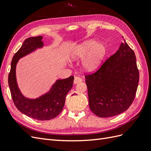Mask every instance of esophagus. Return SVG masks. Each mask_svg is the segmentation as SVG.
<instances>
[{
  "mask_svg": "<svg viewBox=\"0 0 151 151\" xmlns=\"http://www.w3.org/2000/svg\"><path fill=\"white\" fill-rule=\"evenodd\" d=\"M81 82H82V79L80 78L78 76H75V80H74V83L76 84L78 83H80Z\"/></svg>",
  "mask_w": 151,
  "mask_h": 151,
  "instance_id": "obj_1",
  "label": "esophagus"
}]
</instances>
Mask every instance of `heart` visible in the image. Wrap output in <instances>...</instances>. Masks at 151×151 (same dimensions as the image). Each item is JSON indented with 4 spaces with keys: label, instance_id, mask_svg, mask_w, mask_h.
<instances>
[{
    "label": "heart",
    "instance_id": "obj_1",
    "mask_svg": "<svg viewBox=\"0 0 151 151\" xmlns=\"http://www.w3.org/2000/svg\"><path fill=\"white\" fill-rule=\"evenodd\" d=\"M106 47L101 42L96 43L94 40H88L80 44L73 50L71 57L80 59L87 55L83 62L85 68L88 70L97 68L105 57Z\"/></svg>",
    "mask_w": 151,
    "mask_h": 151
}]
</instances>
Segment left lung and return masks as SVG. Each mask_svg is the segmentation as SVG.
<instances>
[{"mask_svg":"<svg viewBox=\"0 0 151 151\" xmlns=\"http://www.w3.org/2000/svg\"><path fill=\"white\" fill-rule=\"evenodd\" d=\"M91 110L100 117L126 111L134 101L139 82L136 56L124 40L97 71L85 75Z\"/></svg>","mask_w":151,"mask_h":151,"instance_id":"obj_1","label":"left lung"}]
</instances>
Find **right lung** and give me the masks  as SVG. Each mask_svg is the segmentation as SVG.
<instances>
[{
  "label": "right lung",
  "mask_w": 151,
  "mask_h": 151,
  "mask_svg": "<svg viewBox=\"0 0 151 151\" xmlns=\"http://www.w3.org/2000/svg\"><path fill=\"white\" fill-rule=\"evenodd\" d=\"M42 36L30 37L23 42L21 48L14 54L11 64L8 83L13 103L22 113L39 121H47L55 118L63 110L65 99L73 87L74 76L58 80L50 91L41 97L30 99L22 94L16 79V65L19 59L43 45Z\"/></svg>",
  "instance_id": "add662e5"
}]
</instances>
